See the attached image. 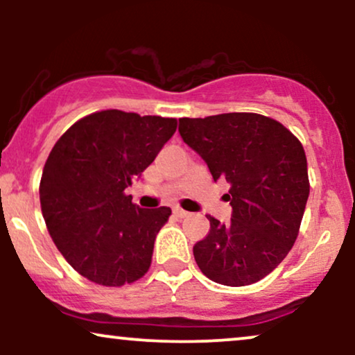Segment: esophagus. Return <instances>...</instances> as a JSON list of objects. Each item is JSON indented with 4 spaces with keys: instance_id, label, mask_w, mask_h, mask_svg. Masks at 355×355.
<instances>
[{
    "instance_id": "obj_1",
    "label": "esophagus",
    "mask_w": 355,
    "mask_h": 355,
    "mask_svg": "<svg viewBox=\"0 0 355 355\" xmlns=\"http://www.w3.org/2000/svg\"><path fill=\"white\" fill-rule=\"evenodd\" d=\"M173 215H175V217H178V218H185V217H189V211L182 210L180 207H175V209H173Z\"/></svg>"
}]
</instances>
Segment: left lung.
<instances>
[{"instance_id":"obj_1","label":"left lung","mask_w":355,"mask_h":355,"mask_svg":"<svg viewBox=\"0 0 355 355\" xmlns=\"http://www.w3.org/2000/svg\"><path fill=\"white\" fill-rule=\"evenodd\" d=\"M182 140L217 182L230 185V223L210 220L193 245L202 274L242 287L259 282L287 257L299 235L309 198L304 146L279 121L257 113L180 118Z\"/></svg>"}]
</instances>
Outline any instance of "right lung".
<instances>
[{
	"label": "right lung",
	"instance_id": "1",
	"mask_svg": "<svg viewBox=\"0 0 355 355\" xmlns=\"http://www.w3.org/2000/svg\"><path fill=\"white\" fill-rule=\"evenodd\" d=\"M175 130V118L105 110L81 118L53 146L40 183L43 218L80 275L120 287L146 274L172 210L141 209L125 190Z\"/></svg>",
	"mask_w": 355,
	"mask_h": 355
}]
</instances>
